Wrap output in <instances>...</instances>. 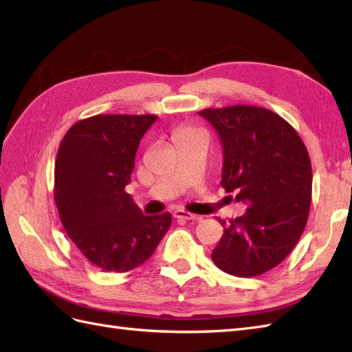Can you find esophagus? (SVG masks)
Returning a JSON list of instances; mask_svg holds the SVG:
<instances>
[{"instance_id":"esophagus-1","label":"esophagus","mask_w":352,"mask_h":352,"mask_svg":"<svg viewBox=\"0 0 352 352\" xmlns=\"http://www.w3.org/2000/svg\"><path fill=\"white\" fill-rule=\"evenodd\" d=\"M173 217L175 218H181V219H200L199 217L197 215H194V213H191V212H188V210H184V209H176L175 212H173Z\"/></svg>"}]
</instances>
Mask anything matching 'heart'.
<instances>
[{
  "label": "heart",
  "mask_w": 352,
  "mask_h": 352,
  "mask_svg": "<svg viewBox=\"0 0 352 352\" xmlns=\"http://www.w3.org/2000/svg\"><path fill=\"white\" fill-rule=\"evenodd\" d=\"M204 135L200 128L192 126V125H181L177 126L173 133V140H182V139H190V137H200Z\"/></svg>",
  "instance_id": "1"
}]
</instances>
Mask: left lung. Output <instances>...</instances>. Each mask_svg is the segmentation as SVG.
<instances>
[{"instance_id": "1", "label": "left lung", "mask_w": 352, "mask_h": 352, "mask_svg": "<svg viewBox=\"0 0 352 352\" xmlns=\"http://www.w3.org/2000/svg\"><path fill=\"white\" fill-rule=\"evenodd\" d=\"M215 128L222 151L221 186L248 206L224 227L212 260L221 270L254 278L294 250L311 209L312 167L297 131L275 111L228 106L199 111Z\"/></svg>"}]
</instances>
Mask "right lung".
<instances>
[{"label": "right lung", "instance_id": "obj_1", "mask_svg": "<svg viewBox=\"0 0 352 352\" xmlns=\"http://www.w3.org/2000/svg\"><path fill=\"white\" fill-rule=\"evenodd\" d=\"M155 121V115H96L76 122L59 144V218L77 250L102 270L139 267L170 228L168 212L143 215L125 192L137 148Z\"/></svg>", "mask_w": 352, "mask_h": 352}]
</instances>
